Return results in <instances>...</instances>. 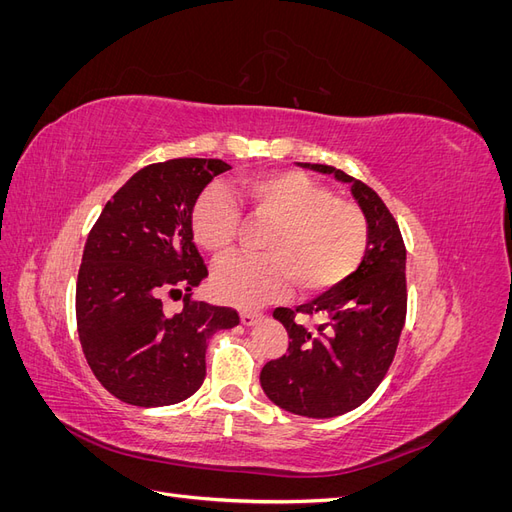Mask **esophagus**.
<instances>
[{"instance_id": "1", "label": "esophagus", "mask_w": 512, "mask_h": 512, "mask_svg": "<svg viewBox=\"0 0 512 512\" xmlns=\"http://www.w3.org/2000/svg\"><path fill=\"white\" fill-rule=\"evenodd\" d=\"M239 316H241V322L245 324V327H250V324H254V322L260 318L258 312H247V309H243V312H241Z\"/></svg>"}]
</instances>
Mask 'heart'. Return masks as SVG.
Listing matches in <instances>:
<instances>
[{
    "label": "heart",
    "instance_id": "heart-1",
    "mask_svg": "<svg viewBox=\"0 0 512 512\" xmlns=\"http://www.w3.org/2000/svg\"><path fill=\"white\" fill-rule=\"evenodd\" d=\"M250 218L267 222L260 258H232L213 275V292L224 303L256 307L282 294L290 282L301 292L342 284L359 267L369 228L365 213L350 200L303 173L250 175L239 181ZM190 226L194 241L213 260L232 254L241 211L222 183L198 194Z\"/></svg>",
    "mask_w": 512,
    "mask_h": 512
}]
</instances>
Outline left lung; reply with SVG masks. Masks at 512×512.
I'll return each mask as SVG.
<instances>
[{"label":"left lung","instance_id":"obj_1","mask_svg":"<svg viewBox=\"0 0 512 512\" xmlns=\"http://www.w3.org/2000/svg\"><path fill=\"white\" fill-rule=\"evenodd\" d=\"M303 168L350 185L363 209L369 239L363 262L342 284L297 309L275 307L288 331V350L260 371L262 391L292 414L331 418L359 408L389 371L406 322V245L393 213L363 181L327 164ZM297 315L320 317L309 330Z\"/></svg>","mask_w":512,"mask_h":512}]
</instances>
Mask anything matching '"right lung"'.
Returning a JSON list of instances; mask_svg holds the SVG:
<instances>
[{"label":"right lung","instance_id":"right-lung-1","mask_svg":"<svg viewBox=\"0 0 512 512\" xmlns=\"http://www.w3.org/2000/svg\"><path fill=\"white\" fill-rule=\"evenodd\" d=\"M222 160L175 158L132 175L89 230L76 280V329L104 389L130 406H173L205 380V352L218 329L239 324L237 309L192 299L207 277L190 215ZM178 294L168 317L161 299Z\"/></svg>","mask_w":512,"mask_h":512}]
</instances>
